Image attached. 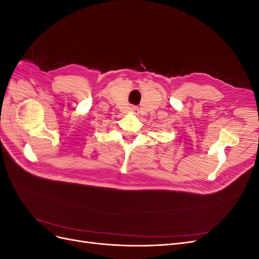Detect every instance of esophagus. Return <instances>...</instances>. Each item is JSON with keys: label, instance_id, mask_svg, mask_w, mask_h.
<instances>
[{"label": "esophagus", "instance_id": "34e87169", "mask_svg": "<svg viewBox=\"0 0 259 259\" xmlns=\"http://www.w3.org/2000/svg\"><path fill=\"white\" fill-rule=\"evenodd\" d=\"M132 110L135 112V111H137V108H136V107H133V108H132Z\"/></svg>", "mask_w": 259, "mask_h": 259}]
</instances>
